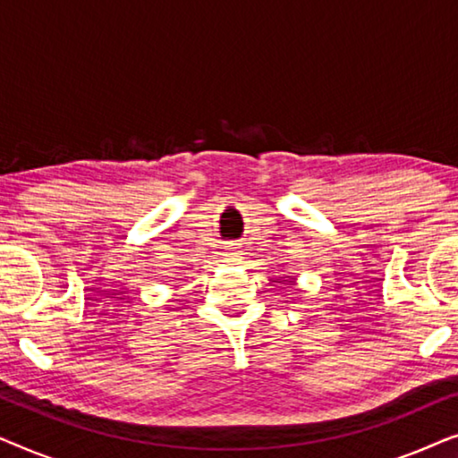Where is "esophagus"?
Instances as JSON below:
<instances>
[{"mask_svg": "<svg viewBox=\"0 0 458 458\" xmlns=\"http://www.w3.org/2000/svg\"><path fill=\"white\" fill-rule=\"evenodd\" d=\"M225 256H227V262H242V250L237 246H229Z\"/></svg>", "mask_w": 458, "mask_h": 458, "instance_id": "34e87169", "label": "esophagus"}]
</instances>
